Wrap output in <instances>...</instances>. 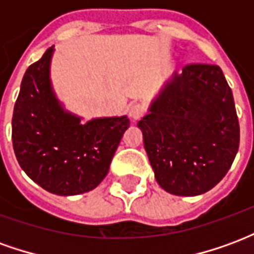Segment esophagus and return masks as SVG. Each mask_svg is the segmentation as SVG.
I'll list each match as a JSON object with an SVG mask.
<instances>
[{"instance_id": "1", "label": "esophagus", "mask_w": 254, "mask_h": 254, "mask_svg": "<svg viewBox=\"0 0 254 254\" xmlns=\"http://www.w3.org/2000/svg\"><path fill=\"white\" fill-rule=\"evenodd\" d=\"M144 114H145V107H144V105H141V103H134V105L130 106V109H129V116H130V118L134 120V121L140 120Z\"/></svg>"}]
</instances>
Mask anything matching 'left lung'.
<instances>
[{
  "mask_svg": "<svg viewBox=\"0 0 254 254\" xmlns=\"http://www.w3.org/2000/svg\"><path fill=\"white\" fill-rule=\"evenodd\" d=\"M137 127L156 181L176 196L212 189L240 147L233 92L211 64H188L176 73Z\"/></svg>",
  "mask_w": 254,
  "mask_h": 254,
  "instance_id": "obj_1",
  "label": "left lung"
}]
</instances>
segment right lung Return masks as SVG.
I'll list each match as a JSON object with an SVG mask.
<instances>
[{
    "label": "right lung",
    "mask_w": 254,
    "mask_h": 254,
    "mask_svg": "<svg viewBox=\"0 0 254 254\" xmlns=\"http://www.w3.org/2000/svg\"><path fill=\"white\" fill-rule=\"evenodd\" d=\"M53 47L28 66L14 103L12 141L19 165L39 187L60 196L95 189L107 176L129 127L127 117L80 124L65 113L50 84Z\"/></svg>",
    "instance_id": "obj_1"
}]
</instances>
